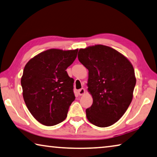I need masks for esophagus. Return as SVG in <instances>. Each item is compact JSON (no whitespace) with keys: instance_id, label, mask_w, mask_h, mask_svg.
Segmentation results:
<instances>
[{"instance_id":"obj_1","label":"esophagus","mask_w":157,"mask_h":157,"mask_svg":"<svg viewBox=\"0 0 157 157\" xmlns=\"http://www.w3.org/2000/svg\"><path fill=\"white\" fill-rule=\"evenodd\" d=\"M78 92V94H79V96H82V95H84V94H85L86 91H85V89H84V88H82L80 89H79Z\"/></svg>"}]
</instances>
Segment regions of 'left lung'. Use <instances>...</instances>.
<instances>
[{
  "label": "left lung",
  "instance_id": "1",
  "mask_svg": "<svg viewBox=\"0 0 157 157\" xmlns=\"http://www.w3.org/2000/svg\"><path fill=\"white\" fill-rule=\"evenodd\" d=\"M78 57L89 71L93 104L86 110L87 119L98 127L113 125L132 101L136 83L133 65L123 54L102 44L80 49Z\"/></svg>",
  "mask_w": 157,
  "mask_h": 157
}]
</instances>
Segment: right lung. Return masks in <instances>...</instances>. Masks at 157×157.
Instances as JSON below:
<instances>
[{"label": "right lung", "mask_w": 157, "mask_h": 157, "mask_svg": "<svg viewBox=\"0 0 157 157\" xmlns=\"http://www.w3.org/2000/svg\"><path fill=\"white\" fill-rule=\"evenodd\" d=\"M78 52L48 49L30 59L24 67L21 79L24 100L33 117L43 125L63 121L75 98L74 79L66 70Z\"/></svg>", "instance_id": "1"}]
</instances>
